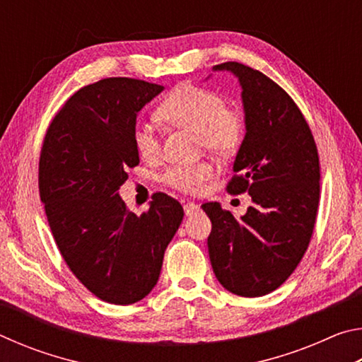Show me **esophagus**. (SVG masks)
<instances>
[{"label":"esophagus","instance_id":"1","mask_svg":"<svg viewBox=\"0 0 362 362\" xmlns=\"http://www.w3.org/2000/svg\"><path fill=\"white\" fill-rule=\"evenodd\" d=\"M183 211H185L187 216H193V214L199 211V206L194 203H187V204H183Z\"/></svg>","mask_w":362,"mask_h":362}]
</instances>
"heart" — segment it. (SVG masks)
<instances>
[{"label": "heart", "instance_id": "obj_1", "mask_svg": "<svg viewBox=\"0 0 362 362\" xmlns=\"http://www.w3.org/2000/svg\"><path fill=\"white\" fill-rule=\"evenodd\" d=\"M159 118L170 126L193 131L198 136L199 148L217 156L235 153L246 134V116L236 105H226L225 99L212 89L194 84H180L164 97L156 108ZM132 142L139 156L153 161L161 153V142L151 124L137 122ZM216 168L209 161L193 164H173L161 174L164 185L185 194H196L212 179Z\"/></svg>", "mask_w": 362, "mask_h": 362}]
</instances>
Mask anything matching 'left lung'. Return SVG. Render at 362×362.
Returning <instances> with one entry per match:
<instances>
[{"mask_svg": "<svg viewBox=\"0 0 362 362\" xmlns=\"http://www.w3.org/2000/svg\"><path fill=\"white\" fill-rule=\"evenodd\" d=\"M246 136L235 159L231 194L249 193L252 206L236 218L218 203H204L212 222L207 249L216 278L241 297H262L291 276L313 236L320 206V156L297 103L262 71L238 62Z\"/></svg>", "mask_w": 362, "mask_h": 362, "instance_id": "8db88e82", "label": "left lung"}]
</instances>
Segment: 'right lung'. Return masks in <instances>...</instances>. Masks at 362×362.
I'll return each mask as SVG.
<instances>
[{
  "label": "right lung",
  "mask_w": 362,
  "mask_h": 362,
  "mask_svg": "<svg viewBox=\"0 0 362 362\" xmlns=\"http://www.w3.org/2000/svg\"><path fill=\"white\" fill-rule=\"evenodd\" d=\"M163 86L105 78L76 90L49 124L38 168L40 198L71 273L103 302L131 305L156 286L183 209L166 193L142 216L118 189L139 164L137 113Z\"/></svg>",
  "instance_id": "right-lung-1"
}]
</instances>
